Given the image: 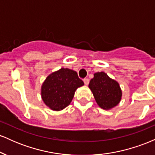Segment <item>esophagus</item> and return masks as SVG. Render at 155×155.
Returning a JSON list of instances; mask_svg holds the SVG:
<instances>
[{
    "mask_svg": "<svg viewBox=\"0 0 155 155\" xmlns=\"http://www.w3.org/2000/svg\"><path fill=\"white\" fill-rule=\"evenodd\" d=\"M83 81L86 85H88L89 82H90V80H89V79H87V78H85V79H84Z\"/></svg>",
    "mask_w": 155,
    "mask_h": 155,
    "instance_id": "34e87169",
    "label": "esophagus"
}]
</instances>
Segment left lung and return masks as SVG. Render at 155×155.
<instances>
[{
    "label": "left lung",
    "instance_id": "obj_1",
    "mask_svg": "<svg viewBox=\"0 0 155 155\" xmlns=\"http://www.w3.org/2000/svg\"><path fill=\"white\" fill-rule=\"evenodd\" d=\"M89 87L97 104L104 109L114 107L121 100L122 91L120 85L104 72L95 73L93 79L90 80Z\"/></svg>",
    "mask_w": 155,
    "mask_h": 155
}]
</instances>
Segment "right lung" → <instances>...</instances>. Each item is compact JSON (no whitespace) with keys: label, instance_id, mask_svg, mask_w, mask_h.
<instances>
[{"label":"right lung","instance_id":"add662e5","mask_svg":"<svg viewBox=\"0 0 155 155\" xmlns=\"http://www.w3.org/2000/svg\"><path fill=\"white\" fill-rule=\"evenodd\" d=\"M82 85L76 71L61 68L46 79L41 87L42 99L51 109L60 111L71 104L76 90Z\"/></svg>","mask_w":155,"mask_h":155}]
</instances>
